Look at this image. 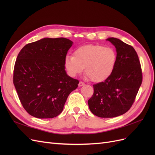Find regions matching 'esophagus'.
Returning a JSON list of instances; mask_svg holds the SVG:
<instances>
[{
    "label": "esophagus",
    "mask_w": 155,
    "mask_h": 155,
    "mask_svg": "<svg viewBox=\"0 0 155 155\" xmlns=\"http://www.w3.org/2000/svg\"><path fill=\"white\" fill-rule=\"evenodd\" d=\"M84 85H85V83H84L83 81H80L79 83V84H78V86L80 87H82V86H83Z\"/></svg>",
    "instance_id": "obj_1"
}]
</instances>
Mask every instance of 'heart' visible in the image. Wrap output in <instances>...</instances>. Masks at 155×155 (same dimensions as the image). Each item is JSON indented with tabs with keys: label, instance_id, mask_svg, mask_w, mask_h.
I'll return each instance as SVG.
<instances>
[{
	"label": "heart",
	"instance_id": "1",
	"mask_svg": "<svg viewBox=\"0 0 155 155\" xmlns=\"http://www.w3.org/2000/svg\"><path fill=\"white\" fill-rule=\"evenodd\" d=\"M74 55H67L64 67L70 76H76L83 72L94 83L105 81L113 72L117 55L112 48L102 45H88L74 51Z\"/></svg>",
	"mask_w": 155,
	"mask_h": 155
}]
</instances>
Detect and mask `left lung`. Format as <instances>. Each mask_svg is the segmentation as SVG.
Returning <instances> with one entry per match:
<instances>
[{
  "instance_id": "obj_1",
  "label": "left lung",
  "mask_w": 155,
  "mask_h": 155,
  "mask_svg": "<svg viewBox=\"0 0 155 155\" xmlns=\"http://www.w3.org/2000/svg\"><path fill=\"white\" fill-rule=\"evenodd\" d=\"M107 41L115 46L116 63L109 78L93 85L94 94L88 104L94 115L114 118L125 114L133 104L142 82V73L133 46L114 37Z\"/></svg>"
}]
</instances>
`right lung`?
Masks as SVG:
<instances>
[{
	"label": "right lung",
	"instance_id": "add662e5",
	"mask_svg": "<svg viewBox=\"0 0 155 155\" xmlns=\"http://www.w3.org/2000/svg\"><path fill=\"white\" fill-rule=\"evenodd\" d=\"M73 42L44 38L25 45L16 59L13 84L24 109L37 118L58 116L79 81L68 76L64 58Z\"/></svg>",
	"mask_w": 155,
	"mask_h": 155
}]
</instances>
